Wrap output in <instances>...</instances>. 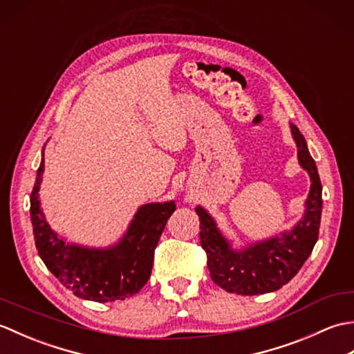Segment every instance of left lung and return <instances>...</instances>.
<instances>
[{"label": "left lung", "instance_id": "left-lung-1", "mask_svg": "<svg viewBox=\"0 0 354 354\" xmlns=\"http://www.w3.org/2000/svg\"><path fill=\"white\" fill-rule=\"evenodd\" d=\"M289 126L298 149V162L309 173L312 183L304 214L292 230L237 250L223 236L213 216L204 207H196L201 221V245L207 252L209 275L227 292L260 295L278 290L298 274L318 240L322 212V185L318 169L303 133L293 123Z\"/></svg>", "mask_w": 354, "mask_h": 354}]
</instances>
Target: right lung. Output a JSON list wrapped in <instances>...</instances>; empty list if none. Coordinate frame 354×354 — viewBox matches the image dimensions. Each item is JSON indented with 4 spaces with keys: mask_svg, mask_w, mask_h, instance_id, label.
<instances>
[{
    "mask_svg": "<svg viewBox=\"0 0 354 354\" xmlns=\"http://www.w3.org/2000/svg\"><path fill=\"white\" fill-rule=\"evenodd\" d=\"M44 149L36 183L30 196L36 250L50 272L74 295L89 301L109 303L141 290L152 272L155 248L169 217L176 209L173 201L141 205L123 237L108 248H88L65 242L53 231L41 207Z\"/></svg>",
    "mask_w": 354,
    "mask_h": 354,
    "instance_id": "add662e5",
    "label": "right lung"
}]
</instances>
